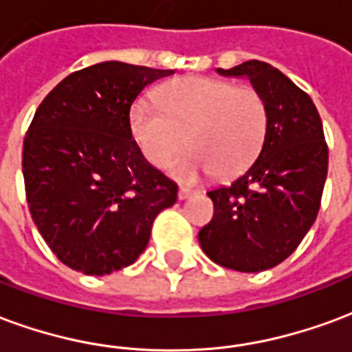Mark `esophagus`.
I'll list each match as a JSON object with an SVG mask.
<instances>
[{
    "label": "esophagus",
    "mask_w": 352,
    "mask_h": 352,
    "mask_svg": "<svg viewBox=\"0 0 352 352\" xmlns=\"http://www.w3.org/2000/svg\"><path fill=\"white\" fill-rule=\"evenodd\" d=\"M193 193H195L193 189H187V187H179V191H178L179 201H186V199H189V197H191Z\"/></svg>",
    "instance_id": "esophagus-1"
}]
</instances>
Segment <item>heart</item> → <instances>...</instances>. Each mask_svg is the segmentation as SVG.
Wrapping results in <instances>:
<instances>
[{
  "label": "heart",
  "mask_w": 352,
  "mask_h": 352,
  "mask_svg": "<svg viewBox=\"0 0 352 352\" xmlns=\"http://www.w3.org/2000/svg\"><path fill=\"white\" fill-rule=\"evenodd\" d=\"M157 102L138 101L131 110L133 137L151 165L165 166L186 142L191 150L170 165V174L186 182L232 176L257 157L268 110L255 88L184 76L161 88Z\"/></svg>",
  "instance_id": "b5f03b06"
}]
</instances>
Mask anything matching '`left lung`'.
<instances>
[{"instance_id": "8db88e82", "label": "left lung", "mask_w": 352, "mask_h": 352, "mask_svg": "<svg viewBox=\"0 0 352 352\" xmlns=\"http://www.w3.org/2000/svg\"><path fill=\"white\" fill-rule=\"evenodd\" d=\"M217 73L248 78L264 97L268 123L258 157L230 186L208 191L214 217L199 242L219 266L263 272L283 263L317 217L328 173L322 122L311 97L270 63Z\"/></svg>"}]
</instances>
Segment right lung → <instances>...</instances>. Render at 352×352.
I'll use <instances>...</instances> for the list:
<instances>
[{
	"instance_id": "add662e5",
	"label": "right lung",
	"mask_w": 352,
	"mask_h": 352,
	"mask_svg": "<svg viewBox=\"0 0 352 352\" xmlns=\"http://www.w3.org/2000/svg\"><path fill=\"white\" fill-rule=\"evenodd\" d=\"M173 69L102 61L71 73L41 102L24 138L32 217L61 263L88 276L129 266L146 250L178 186L133 140V102Z\"/></svg>"
}]
</instances>
